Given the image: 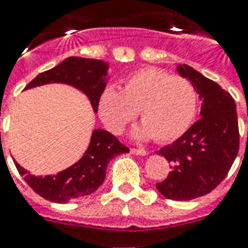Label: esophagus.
<instances>
[{
	"label": "esophagus",
	"mask_w": 248,
	"mask_h": 248,
	"mask_svg": "<svg viewBox=\"0 0 248 248\" xmlns=\"http://www.w3.org/2000/svg\"><path fill=\"white\" fill-rule=\"evenodd\" d=\"M130 152H132L133 155H140V156H146L148 154V152L146 151V150H143V148H132Z\"/></svg>",
	"instance_id": "esophagus-1"
}]
</instances>
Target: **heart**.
Returning <instances> with one entry per match:
<instances>
[{
  "mask_svg": "<svg viewBox=\"0 0 248 248\" xmlns=\"http://www.w3.org/2000/svg\"><path fill=\"white\" fill-rule=\"evenodd\" d=\"M97 110L105 126L115 134L122 133L140 110L143 123L133 130L134 138H155L160 143H169L192 125L197 112V93L187 79L146 66L123 79L122 91L105 87Z\"/></svg>",
  "mask_w": 248,
  "mask_h": 248,
  "instance_id": "obj_1",
  "label": "heart"
}]
</instances>
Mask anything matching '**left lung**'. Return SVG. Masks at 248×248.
Masks as SVG:
<instances>
[{"mask_svg":"<svg viewBox=\"0 0 248 248\" xmlns=\"http://www.w3.org/2000/svg\"><path fill=\"white\" fill-rule=\"evenodd\" d=\"M177 71L199 93L201 119L156 152L171 162V171L156 188L166 199L189 201L207 195L227 177L238 154V120L233 97L217 83L186 64Z\"/></svg>","mask_w":248,"mask_h":248,"instance_id":"1","label":"left lung"}]
</instances>
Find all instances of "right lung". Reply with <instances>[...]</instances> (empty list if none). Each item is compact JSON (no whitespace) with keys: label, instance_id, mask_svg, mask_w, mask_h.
Here are the masks:
<instances>
[{"label":"right lung","instance_id":"obj_1","mask_svg":"<svg viewBox=\"0 0 248 248\" xmlns=\"http://www.w3.org/2000/svg\"><path fill=\"white\" fill-rule=\"evenodd\" d=\"M108 64L106 61L71 56L55 68L37 75L25 90L49 83L68 84L84 93L92 105L93 111L97 112V101L108 84ZM126 152H129V148L120 143L118 138L108 130L94 129L84 155L79 161L57 174L35 177L16 161L14 162L17 171L33 191L51 202L66 203L96 191L104 183L110 160Z\"/></svg>","mask_w":248,"mask_h":248}]
</instances>
